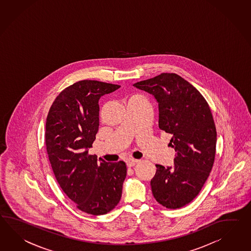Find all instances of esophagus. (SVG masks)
<instances>
[{"label": "esophagus", "instance_id": "1", "mask_svg": "<svg viewBox=\"0 0 251 251\" xmlns=\"http://www.w3.org/2000/svg\"><path fill=\"white\" fill-rule=\"evenodd\" d=\"M140 162V160L139 159H129L127 161V166L128 167H133V166L136 165V164H138Z\"/></svg>", "mask_w": 251, "mask_h": 251}]
</instances>
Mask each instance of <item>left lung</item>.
<instances>
[{
  "label": "left lung",
  "instance_id": "8db88e82",
  "mask_svg": "<svg viewBox=\"0 0 251 251\" xmlns=\"http://www.w3.org/2000/svg\"><path fill=\"white\" fill-rule=\"evenodd\" d=\"M152 94L159 103V128L172 135L174 166L157 164L151 180L155 200L176 209L192 201L214 164L217 131L207 100L176 74H161L133 84Z\"/></svg>",
  "mask_w": 251,
  "mask_h": 251
}]
</instances>
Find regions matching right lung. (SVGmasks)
Instances as JSON below:
<instances>
[{
  "instance_id": "1",
  "label": "right lung",
  "mask_w": 251,
  "mask_h": 251,
  "mask_svg": "<svg viewBox=\"0 0 251 251\" xmlns=\"http://www.w3.org/2000/svg\"><path fill=\"white\" fill-rule=\"evenodd\" d=\"M121 86L80 80L56 97L46 119L45 144L61 190L88 214L110 212L121 201L125 162H106L90 155L99 129V100Z\"/></svg>"
}]
</instances>
